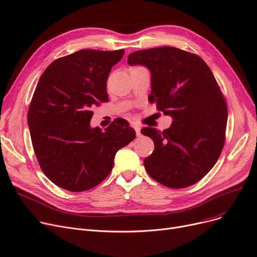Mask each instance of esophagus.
<instances>
[{
    "label": "esophagus",
    "instance_id": "esophagus-1",
    "mask_svg": "<svg viewBox=\"0 0 257 257\" xmlns=\"http://www.w3.org/2000/svg\"><path fill=\"white\" fill-rule=\"evenodd\" d=\"M132 126H133L134 130H136L137 136H138V137H140V136H141V126H140L139 124H137V123H133V124H132Z\"/></svg>",
    "mask_w": 257,
    "mask_h": 257
}]
</instances>
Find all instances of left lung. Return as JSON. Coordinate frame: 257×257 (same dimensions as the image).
I'll use <instances>...</instances> for the list:
<instances>
[{
  "label": "left lung",
  "instance_id": "8db88e82",
  "mask_svg": "<svg viewBox=\"0 0 257 257\" xmlns=\"http://www.w3.org/2000/svg\"><path fill=\"white\" fill-rule=\"evenodd\" d=\"M128 63L150 70L149 102L173 118L163 132L142 129L155 146L144 160L148 174L171 188L197 183L217 163L225 144L227 105L212 72L196 54L173 47L133 52Z\"/></svg>",
  "mask_w": 257,
  "mask_h": 257
}]
</instances>
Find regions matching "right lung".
I'll list each match as a JSON object with an SVG mask.
<instances>
[{"instance_id":"obj_1","label":"right lung","mask_w":257,"mask_h":257,"mask_svg":"<svg viewBox=\"0 0 257 257\" xmlns=\"http://www.w3.org/2000/svg\"><path fill=\"white\" fill-rule=\"evenodd\" d=\"M125 51L80 50L54 60L40 77L28 110L33 149L46 176L70 192L101 183L115 153L136 138L124 118L91 128L92 108L108 101L107 79Z\"/></svg>"}]
</instances>
